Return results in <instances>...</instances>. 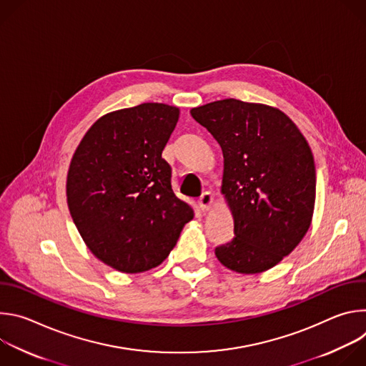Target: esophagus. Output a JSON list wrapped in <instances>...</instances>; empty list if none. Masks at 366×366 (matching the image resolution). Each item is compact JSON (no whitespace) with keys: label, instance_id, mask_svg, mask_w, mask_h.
<instances>
[{"label":"esophagus","instance_id":"obj_1","mask_svg":"<svg viewBox=\"0 0 366 366\" xmlns=\"http://www.w3.org/2000/svg\"><path fill=\"white\" fill-rule=\"evenodd\" d=\"M213 204V195L210 192H202L201 197L198 198V205L202 212H207L208 208Z\"/></svg>","mask_w":366,"mask_h":366}]
</instances>
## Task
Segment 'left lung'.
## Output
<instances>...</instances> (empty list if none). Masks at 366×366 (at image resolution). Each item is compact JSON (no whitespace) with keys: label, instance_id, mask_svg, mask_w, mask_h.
I'll list each match as a JSON object with an SVG mask.
<instances>
[{"label":"left lung","instance_id":"left-lung-1","mask_svg":"<svg viewBox=\"0 0 366 366\" xmlns=\"http://www.w3.org/2000/svg\"><path fill=\"white\" fill-rule=\"evenodd\" d=\"M224 158L222 192L234 237L216 247L220 262L240 274L264 272L307 233L316 201V165L297 126L282 112L234 98L191 110Z\"/></svg>","mask_w":366,"mask_h":366}]
</instances>
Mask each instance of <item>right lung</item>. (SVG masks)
<instances>
[{
    "instance_id": "add662e5",
    "label": "right lung",
    "mask_w": 366,
    "mask_h": 366,
    "mask_svg": "<svg viewBox=\"0 0 366 366\" xmlns=\"http://www.w3.org/2000/svg\"><path fill=\"white\" fill-rule=\"evenodd\" d=\"M178 117L177 107L158 102L110 113L74 153L66 179L72 220L88 249L117 271L161 265L194 217L174 194L162 158Z\"/></svg>"
}]
</instances>
